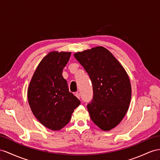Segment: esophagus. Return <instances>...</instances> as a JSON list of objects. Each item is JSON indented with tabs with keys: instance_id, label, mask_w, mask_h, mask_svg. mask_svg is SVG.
Here are the masks:
<instances>
[{
	"instance_id": "1",
	"label": "esophagus",
	"mask_w": 160,
	"mask_h": 160,
	"mask_svg": "<svg viewBox=\"0 0 160 160\" xmlns=\"http://www.w3.org/2000/svg\"><path fill=\"white\" fill-rule=\"evenodd\" d=\"M75 95H76V97L78 98V99H80V94L79 93V92H76V94H75Z\"/></svg>"
}]
</instances>
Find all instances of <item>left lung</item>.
<instances>
[{
    "instance_id": "left-lung-1",
    "label": "left lung",
    "mask_w": 160,
    "mask_h": 160,
    "mask_svg": "<svg viewBox=\"0 0 160 160\" xmlns=\"http://www.w3.org/2000/svg\"><path fill=\"white\" fill-rule=\"evenodd\" d=\"M73 55L92 82L93 99L87 105L90 117L102 130L113 129L124 118L130 103L132 90L125 69L103 47Z\"/></svg>"
}]
</instances>
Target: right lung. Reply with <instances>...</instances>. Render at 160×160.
<instances>
[{
    "label": "right lung",
    "instance_id": "add662e5",
    "mask_svg": "<svg viewBox=\"0 0 160 160\" xmlns=\"http://www.w3.org/2000/svg\"><path fill=\"white\" fill-rule=\"evenodd\" d=\"M71 52L52 51L41 60L28 88L30 109L41 124L52 130H59L70 120L80 104L69 91L62 72Z\"/></svg>",
    "mask_w": 160,
    "mask_h": 160
}]
</instances>
